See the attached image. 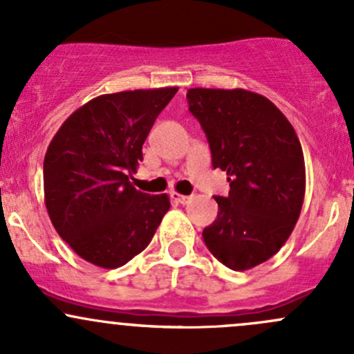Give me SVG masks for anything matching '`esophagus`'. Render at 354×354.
Listing matches in <instances>:
<instances>
[{
  "instance_id": "34e87169",
  "label": "esophagus",
  "mask_w": 354,
  "mask_h": 354,
  "mask_svg": "<svg viewBox=\"0 0 354 354\" xmlns=\"http://www.w3.org/2000/svg\"><path fill=\"white\" fill-rule=\"evenodd\" d=\"M170 198H172V201H176L178 204H187L189 201H191V196H184V194H178V192H172L170 194Z\"/></svg>"
}]
</instances>
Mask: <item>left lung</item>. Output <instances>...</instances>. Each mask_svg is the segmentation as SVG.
<instances>
[{
	"label": "left lung",
	"instance_id": "obj_1",
	"mask_svg": "<svg viewBox=\"0 0 354 354\" xmlns=\"http://www.w3.org/2000/svg\"><path fill=\"white\" fill-rule=\"evenodd\" d=\"M189 111L206 133L230 192L203 230L209 252L247 271L285 245L305 198V160L293 126L269 98L243 88H189Z\"/></svg>",
	"mask_w": 354,
	"mask_h": 354
}]
</instances>
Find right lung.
<instances>
[{
	"instance_id": "obj_1",
	"label": "right lung",
	"mask_w": 354,
	"mask_h": 354,
	"mask_svg": "<svg viewBox=\"0 0 354 354\" xmlns=\"http://www.w3.org/2000/svg\"><path fill=\"white\" fill-rule=\"evenodd\" d=\"M177 86L92 98L63 122L44 158V201L61 239L85 261L115 269L143 252L170 207L129 177Z\"/></svg>"
}]
</instances>
